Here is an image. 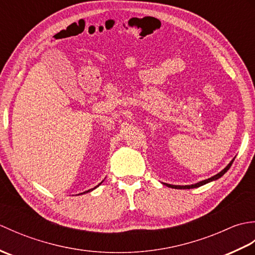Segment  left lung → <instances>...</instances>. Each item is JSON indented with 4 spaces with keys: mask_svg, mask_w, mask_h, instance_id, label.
<instances>
[{
    "mask_svg": "<svg viewBox=\"0 0 255 255\" xmlns=\"http://www.w3.org/2000/svg\"><path fill=\"white\" fill-rule=\"evenodd\" d=\"M235 159H236V158L232 159V160L230 161V163H229L228 165H227L223 171H220V172L218 173V174L211 176V177L207 178V180L200 181V182H198V183H196V184H192V185H172V184H166V183H163V184H164V185H166V186L171 187V188H177V189H189V188H196V187H199V186H203V185H205V184H207V183H210V182H213V181L218 180V178H220L221 176H223V175L225 174V173L230 169V166L232 165V163H234Z\"/></svg>",
    "mask_w": 255,
    "mask_h": 255,
    "instance_id": "left-lung-1",
    "label": "left lung"
}]
</instances>
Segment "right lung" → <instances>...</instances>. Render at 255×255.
Listing matches in <instances>:
<instances>
[{"mask_svg": "<svg viewBox=\"0 0 255 255\" xmlns=\"http://www.w3.org/2000/svg\"><path fill=\"white\" fill-rule=\"evenodd\" d=\"M102 183H103V181H102V182H101V183L99 184V185H97V186H95L94 188H91V189H89V191H85V192H84V194H85V193H90V192H92V191H93V189H95L96 187H99V186L101 185V184H102ZM81 194H83V193H81Z\"/></svg>", "mask_w": 255, "mask_h": 255, "instance_id": "1", "label": "right lung"}]
</instances>
